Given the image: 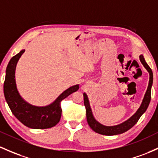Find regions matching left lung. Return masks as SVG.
<instances>
[{
    "instance_id": "8db88e82",
    "label": "left lung",
    "mask_w": 158,
    "mask_h": 158,
    "mask_svg": "<svg viewBox=\"0 0 158 158\" xmlns=\"http://www.w3.org/2000/svg\"><path fill=\"white\" fill-rule=\"evenodd\" d=\"M139 60L141 61V63L143 64L144 67L149 73V82H148V88H147V91L145 94V96H144L143 102H142L139 108L138 109L134 115H133L129 119H127L124 122L115 126H105L100 124L98 121H96L94 117L92 111H91V106H90L89 100H88L87 94L85 93L83 94V97H84V105L86 109L87 121L88 123V125L90 126V127L94 132L100 133V134L102 135H106V136H113V135L121 134V133L126 132L128 130L131 129V127H133L136 124V122H137L142 115L146 111L151 100V90H152V83H153V73H152V69L150 68L149 66L147 64V63L145 62L143 55H141L139 56Z\"/></svg>"
}]
</instances>
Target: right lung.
I'll return each mask as SVG.
<instances>
[{"instance_id":"1","label":"right lung","mask_w":158,"mask_h":158,"mask_svg":"<svg viewBox=\"0 0 158 158\" xmlns=\"http://www.w3.org/2000/svg\"><path fill=\"white\" fill-rule=\"evenodd\" d=\"M25 49L15 55L9 62L6 70L3 93L6 101L13 114L24 125L33 129L52 127L59 122L61 116L60 102L72 93L78 91L79 85L72 86L60 94L51 104L46 106H36L26 102L20 96L15 83V67Z\"/></svg>"}]
</instances>
